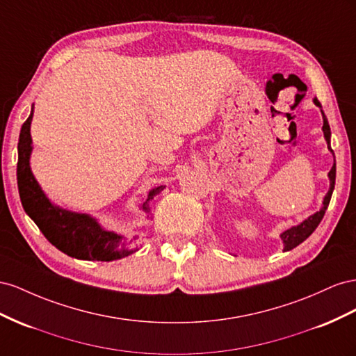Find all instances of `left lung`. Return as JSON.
Segmentation results:
<instances>
[{"label":"left lung","mask_w":356,"mask_h":356,"mask_svg":"<svg viewBox=\"0 0 356 356\" xmlns=\"http://www.w3.org/2000/svg\"><path fill=\"white\" fill-rule=\"evenodd\" d=\"M314 104H316L318 107H321V113H322V118H323V127H322V131H323V136H325V140H327L328 143V149L332 152L331 146H330V138H331V129H330V125H328V120H327V116H325L323 110H322V106L319 103L318 98H314ZM334 154V152H332ZM330 176V191L328 194L325 195L323 198V207L314 213L313 216H310L309 219H306L304 222H301L300 225L297 227H292L289 229H286L285 232H282V240H283V246H285V250H291L293 248H297L298 245H301V243L306 240L312 232L318 228V225L321 223L323 215H325V210L328 209V204H330V200H331V195H332V191H334V185H336V162H334V165L331 168V171L328 172Z\"/></svg>","instance_id":"obj_1"}]
</instances>
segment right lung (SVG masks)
I'll list each match as a JSON object with an SVG mask.
<instances>
[{
	"label": "right lung",
	"instance_id": "add662e5",
	"mask_svg": "<svg viewBox=\"0 0 356 356\" xmlns=\"http://www.w3.org/2000/svg\"><path fill=\"white\" fill-rule=\"evenodd\" d=\"M33 111L24 122L17 143V188L26 215L35 222L43 236L68 257L88 261H115L131 255L136 250L119 246L122 236L103 229L89 215L59 209L46 198L29 168V155L33 149L29 127ZM162 189L164 188L158 186L149 192L143 204L145 211L150 210L147 202Z\"/></svg>",
	"mask_w": 356,
	"mask_h": 356
}]
</instances>
